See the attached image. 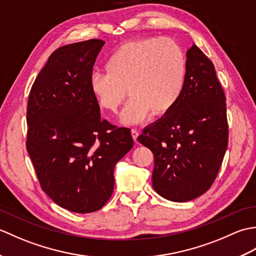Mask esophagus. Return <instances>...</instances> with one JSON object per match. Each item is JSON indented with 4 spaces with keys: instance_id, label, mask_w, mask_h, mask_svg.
<instances>
[{
    "instance_id": "1",
    "label": "esophagus",
    "mask_w": 256,
    "mask_h": 256,
    "mask_svg": "<svg viewBox=\"0 0 256 256\" xmlns=\"http://www.w3.org/2000/svg\"><path fill=\"white\" fill-rule=\"evenodd\" d=\"M131 133H132V138H133V140H135V142H138V130L132 128Z\"/></svg>"
}]
</instances>
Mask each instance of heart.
I'll list each match as a JSON object with an SVG mask.
<instances>
[{
	"mask_svg": "<svg viewBox=\"0 0 256 256\" xmlns=\"http://www.w3.org/2000/svg\"><path fill=\"white\" fill-rule=\"evenodd\" d=\"M108 72L92 70L89 88L102 108L116 113L130 94L134 99L122 121L138 124L153 113L162 116L180 99L186 62L180 48L167 37L132 40L118 47L106 64Z\"/></svg>",
	"mask_w": 256,
	"mask_h": 256,
	"instance_id": "1",
	"label": "heart"
}]
</instances>
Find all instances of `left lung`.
<instances>
[{
  "mask_svg": "<svg viewBox=\"0 0 256 256\" xmlns=\"http://www.w3.org/2000/svg\"><path fill=\"white\" fill-rule=\"evenodd\" d=\"M138 140L153 152L152 180L162 197L184 202L216 180L229 142L226 94L214 64L196 45L187 52L180 99Z\"/></svg>",
  "mask_w": 256,
  "mask_h": 256,
  "instance_id": "obj_1",
  "label": "left lung"
}]
</instances>
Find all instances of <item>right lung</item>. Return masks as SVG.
Instances as JSON below:
<instances>
[{"instance_id": "right-lung-1", "label": "right lung", "mask_w": 256, "mask_h": 256, "mask_svg": "<svg viewBox=\"0 0 256 256\" xmlns=\"http://www.w3.org/2000/svg\"><path fill=\"white\" fill-rule=\"evenodd\" d=\"M104 42L89 40L54 52L27 102L26 150L42 189L62 208L100 210L111 198L114 166L131 150V130L100 116L89 76Z\"/></svg>"}]
</instances>
